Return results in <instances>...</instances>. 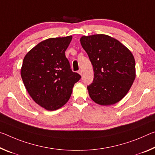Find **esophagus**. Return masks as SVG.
I'll return each instance as SVG.
<instances>
[{"mask_svg": "<svg viewBox=\"0 0 155 155\" xmlns=\"http://www.w3.org/2000/svg\"><path fill=\"white\" fill-rule=\"evenodd\" d=\"M78 73H79V74L80 75H82V74H83V71H82V70H79L78 71Z\"/></svg>", "mask_w": 155, "mask_h": 155, "instance_id": "esophagus-1", "label": "esophagus"}]
</instances>
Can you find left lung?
<instances>
[{"label":"left lung","instance_id":"1","mask_svg":"<svg viewBox=\"0 0 155 155\" xmlns=\"http://www.w3.org/2000/svg\"><path fill=\"white\" fill-rule=\"evenodd\" d=\"M80 43L94 71L93 83L87 87L91 98L104 106L120 101L135 79V61L130 51L104 34L82 36Z\"/></svg>","mask_w":155,"mask_h":155}]
</instances>
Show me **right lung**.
Listing matches in <instances>:
<instances>
[{
	"mask_svg": "<svg viewBox=\"0 0 155 155\" xmlns=\"http://www.w3.org/2000/svg\"><path fill=\"white\" fill-rule=\"evenodd\" d=\"M72 36L51 38L40 42L25 55L21 77L29 95L48 110L67 102L80 75L73 72L65 51Z\"/></svg>",
	"mask_w": 155,
	"mask_h": 155,
	"instance_id": "obj_1",
	"label": "right lung"
}]
</instances>
